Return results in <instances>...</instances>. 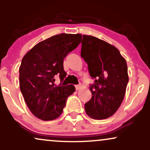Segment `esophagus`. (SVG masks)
<instances>
[{"label": "esophagus", "mask_w": 150, "mask_h": 150, "mask_svg": "<svg viewBox=\"0 0 150 150\" xmlns=\"http://www.w3.org/2000/svg\"><path fill=\"white\" fill-rule=\"evenodd\" d=\"M80 87H81V85H75V89H76V90H78V89L80 88Z\"/></svg>", "instance_id": "esophagus-1"}]
</instances>
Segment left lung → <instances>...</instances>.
I'll list each match as a JSON object with an SVG mask.
<instances>
[{"instance_id":"obj_1","label":"left lung","mask_w":150,"mask_h":150,"mask_svg":"<svg viewBox=\"0 0 150 150\" xmlns=\"http://www.w3.org/2000/svg\"><path fill=\"white\" fill-rule=\"evenodd\" d=\"M81 57L88 65L94 83L85 111L94 119H105L116 113L124 98L128 82L125 60L115 46L92 36L83 35Z\"/></svg>"}]
</instances>
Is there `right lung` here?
<instances>
[{
    "label": "right lung",
    "mask_w": 150,
    "mask_h": 150,
    "mask_svg": "<svg viewBox=\"0 0 150 150\" xmlns=\"http://www.w3.org/2000/svg\"><path fill=\"white\" fill-rule=\"evenodd\" d=\"M81 34H61L34 46L22 58L20 87L26 104L34 116L43 120L57 118L68 97L75 91L73 85L56 86L55 77L62 82L66 73L63 59L81 42Z\"/></svg>",
    "instance_id": "1"
}]
</instances>
